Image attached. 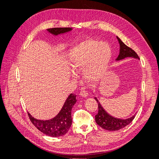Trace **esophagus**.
I'll return each mask as SVG.
<instances>
[{
  "label": "esophagus",
  "mask_w": 159,
  "mask_h": 159,
  "mask_svg": "<svg viewBox=\"0 0 159 159\" xmlns=\"http://www.w3.org/2000/svg\"><path fill=\"white\" fill-rule=\"evenodd\" d=\"M80 95L84 98H86L88 96V92L86 91L85 90H82L80 92Z\"/></svg>",
  "instance_id": "obj_1"
}]
</instances>
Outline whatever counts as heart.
<instances>
[{"label": "heart", "mask_w": 159, "mask_h": 159, "mask_svg": "<svg viewBox=\"0 0 159 159\" xmlns=\"http://www.w3.org/2000/svg\"><path fill=\"white\" fill-rule=\"evenodd\" d=\"M111 56V48L107 43L85 41L73 49L68 61L72 70L75 72L82 70L86 80L95 82L104 74Z\"/></svg>", "instance_id": "1"}]
</instances>
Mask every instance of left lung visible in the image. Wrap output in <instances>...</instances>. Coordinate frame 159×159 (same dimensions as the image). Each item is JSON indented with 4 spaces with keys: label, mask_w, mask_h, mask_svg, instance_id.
<instances>
[{
    "label": "left lung",
    "mask_w": 159,
    "mask_h": 159,
    "mask_svg": "<svg viewBox=\"0 0 159 159\" xmlns=\"http://www.w3.org/2000/svg\"><path fill=\"white\" fill-rule=\"evenodd\" d=\"M117 39L119 41L120 45V50L119 54L117 57L116 61H120L122 60L125 59V57H133V58L139 60L138 54L136 53L134 51H133L131 48L127 46L124 43L120 40L119 37L117 36ZM94 99L96 101L98 104V113L96 115H95V120L98 125H99L101 127L107 131H118L128 124L131 123L135 117L134 114L131 117H129L126 119H120L115 118L111 115H110L103 108L102 105L98 102L97 98H94Z\"/></svg>",
    "instance_id": "1"
}]
</instances>
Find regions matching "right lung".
Masks as SVG:
<instances>
[{"label": "right lung", "mask_w": 159, "mask_h": 159, "mask_svg": "<svg viewBox=\"0 0 159 159\" xmlns=\"http://www.w3.org/2000/svg\"><path fill=\"white\" fill-rule=\"evenodd\" d=\"M72 28H52L46 30L51 34L57 36L71 32ZM76 96L70 94L60 112L54 117L49 120H39L34 118L28 112L32 123L40 131L51 137H59L65 135L71 125V109L76 103Z\"/></svg>", "instance_id": "add662e5"}]
</instances>
